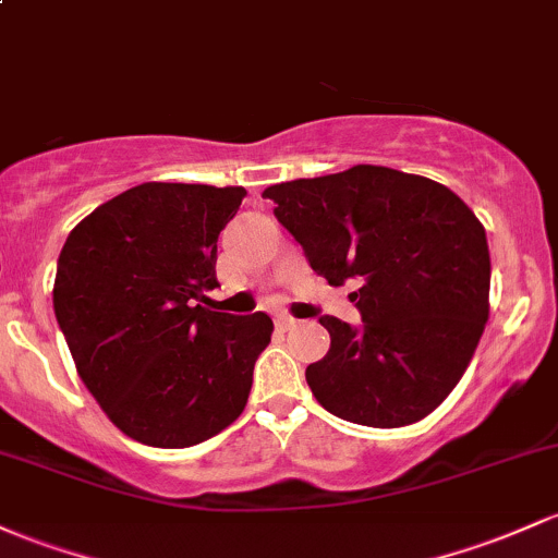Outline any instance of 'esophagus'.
Returning <instances> with one entry per match:
<instances>
[{"mask_svg": "<svg viewBox=\"0 0 558 558\" xmlns=\"http://www.w3.org/2000/svg\"><path fill=\"white\" fill-rule=\"evenodd\" d=\"M278 326L283 330H291V328L299 326V320H296V317H291V315H278Z\"/></svg>", "mask_w": 558, "mask_h": 558, "instance_id": "obj_1", "label": "esophagus"}]
</instances>
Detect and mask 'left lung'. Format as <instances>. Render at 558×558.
<instances>
[{
  "mask_svg": "<svg viewBox=\"0 0 558 558\" xmlns=\"http://www.w3.org/2000/svg\"><path fill=\"white\" fill-rule=\"evenodd\" d=\"M312 269L349 293L363 328L320 317L330 349L307 368L328 413L397 428L426 418L466 373L489 317L487 235L450 187L389 167L269 185Z\"/></svg>",
  "mask_w": 558,
  "mask_h": 558,
  "instance_id": "left-lung-1",
  "label": "left lung"
}]
</instances>
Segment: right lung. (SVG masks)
I'll list each match as a JSON object with an SVG mask.
<instances>
[{"label": "right lung", "mask_w": 558, "mask_h": 558, "mask_svg": "<svg viewBox=\"0 0 558 558\" xmlns=\"http://www.w3.org/2000/svg\"><path fill=\"white\" fill-rule=\"evenodd\" d=\"M246 190L145 182L71 230L52 304L84 387L126 437L190 448L248 402L269 344L265 312L206 310L217 238Z\"/></svg>", "instance_id": "1"}]
</instances>
